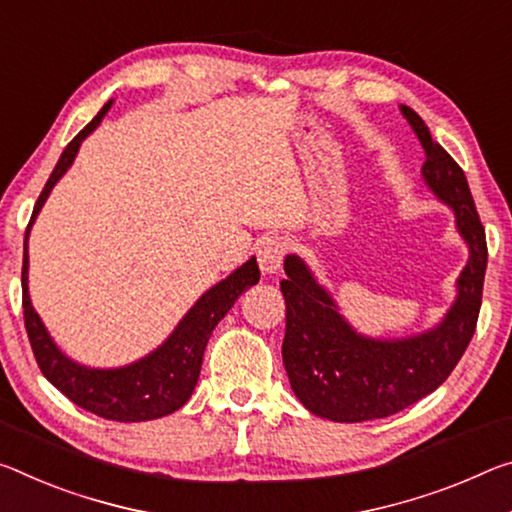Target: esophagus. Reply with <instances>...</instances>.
<instances>
[{"label":"esophagus","instance_id":"obj_1","mask_svg":"<svg viewBox=\"0 0 512 512\" xmlns=\"http://www.w3.org/2000/svg\"><path fill=\"white\" fill-rule=\"evenodd\" d=\"M287 253V241L282 237H264L257 243V262L262 273H278L282 257Z\"/></svg>","mask_w":512,"mask_h":512}]
</instances>
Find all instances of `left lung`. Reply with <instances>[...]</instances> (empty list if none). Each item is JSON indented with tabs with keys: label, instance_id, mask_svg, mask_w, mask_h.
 I'll return each instance as SVG.
<instances>
[{
	"label": "left lung",
	"instance_id": "1",
	"mask_svg": "<svg viewBox=\"0 0 512 512\" xmlns=\"http://www.w3.org/2000/svg\"><path fill=\"white\" fill-rule=\"evenodd\" d=\"M401 111L426 150L421 166L426 184L456 212L469 262L458 278L456 303L440 326L419 337L380 342L348 326L303 259H285L287 280L280 282L287 305L282 360L291 389L312 415L344 424L396 415L435 392L472 342L481 310L488 243L467 177L433 141L424 120L410 107Z\"/></svg>",
	"mask_w": 512,
	"mask_h": 512
}]
</instances>
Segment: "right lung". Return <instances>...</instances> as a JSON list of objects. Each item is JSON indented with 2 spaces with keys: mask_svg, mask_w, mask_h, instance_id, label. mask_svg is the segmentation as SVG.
I'll use <instances>...</instances> for the list:
<instances>
[{
  "mask_svg": "<svg viewBox=\"0 0 512 512\" xmlns=\"http://www.w3.org/2000/svg\"><path fill=\"white\" fill-rule=\"evenodd\" d=\"M111 102L104 104L100 113L88 123L81 132L72 139L66 150H63L59 164L54 166L50 180H47L45 189L40 191L36 200L34 214L27 225V234H24V255H22V307H24V328H27L31 351L38 362L43 376L66 394L72 403L79 408L93 412L97 417L111 419V421H148L166 417L170 412L180 410L182 405L191 399L193 387L198 383L202 355H205V346L212 337V330L218 326V321L230 312L243 291L248 287L257 285L259 280V266L253 259H248L241 269L234 271L230 278L218 282L202 296L196 305L186 312L180 326L175 328L164 346L150 353L148 358L129 364L123 369H86L81 364L68 360L54 342L47 335V330L31 307L29 300V287H27V269H29V255H27V239L31 223L36 221L40 207L45 205L47 196L54 189V184L61 180L63 173L75 161V154L79 150L81 141L86 139L93 129L100 125L104 113L109 111Z\"/></svg>",
  "mask_w": 512,
  "mask_h": 512,
  "instance_id": "add662e5",
  "label": "right lung"
}]
</instances>
